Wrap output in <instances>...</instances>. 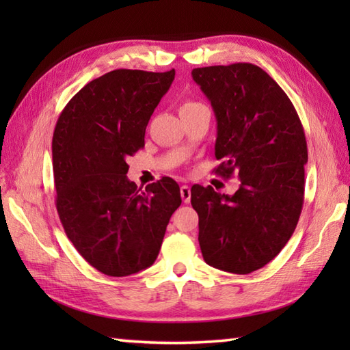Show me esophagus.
<instances>
[{"instance_id": "obj_1", "label": "esophagus", "mask_w": 350, "mask_h": 350, "mask_svg": "<svg viewBox=\"0 0 350 350\" xmlns=\"http://www.w3.org/2000/svg\"><path fill=\"white\" fill-rule=\"evenodd\" d=\"M180 196H182L183 203H189L191 202V188L188 187V185H182V187H180Z\"/></svg>"}]
</instances>
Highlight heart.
I'll use <instances>...</instances> for the list:
<instances>
[{"instance_id": "obj_1", "label": "heart", "mask_w": 350, "mask_h": 350, "mask_svg": "<svg viewBox=\"0 0 350 350\" xmlns=\"http://www.w3.org/2000/svg\"><path fill=\"white\" fill-rule=\"evenodd\" d=\"M192 103H196V102H188V103H185V105H192Z\"/></svg>"}]
</instances>
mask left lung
Returning <instances> with one entry per match:
<instances>
[{
	"instance_id": "1",
	"label": "left lung",
	"mask_w": 350,
	"mask_h": 350,
	"mask_svg": "<svg viewBox=\"0 0 350 350\" xmlns=\"http://www.w3.org/2000/svg\"><path fill=\"white\" fill-rule=\"evenodd\" d=\"M192 78L217 117L215 173L241 179L233 196L191 188L200 248L217 269L254 272L280 254L299 221L306 133L287 94L256 64L197 68Z\"/></svg>"
}]
</instances>
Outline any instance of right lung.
Here are the masks:
<instances>
[{
  "label": "right lung",
  "instance_id": "right-lung-1",
  "mask_svg": "<svg viewBox=\"0 0 350 350\" xmlns=\"http://www.w3.org/2000/svg\"><path fill=\"white\" fill-rule=\"evenodd\" d=\"M176 72L117 69L90 81L58 117L52 137L55 206L85 262L109 277L154 263L180 188L171 177L146 191L126 159L144 147L147 123Z\"/></svg>",
  "mask_w": 350,
  "mask_h": 350
}]
</instances>
